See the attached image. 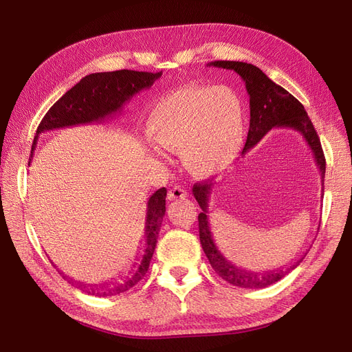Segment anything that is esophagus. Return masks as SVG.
<instances>
[{
    "mask_svg": "<svg viewBox=\"0 0 352 352\" xmlns=\"http://www.w3.org/2000/svg\"><path fill=\"white\" fill-rule=\"evenodd\" d=\"M188 197V192L186 189H184L182 186H175L168 190L167 194V199L168 201H175V199H182V198H186Z\"/></svg>",
    "mask_w": 352,
    "mask_h": 352,
    "instance_id": "1",
    "label": "esophagus"
}]
</instances>
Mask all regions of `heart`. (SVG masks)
<instances>
[{
	"instance_id": "b5f03b06",
	"label": "heart",
	"mask_w": 352,
	"mask_h": 352,
	"mask_svg": "<svg viewBox=\"0 0 352 352\" xmlns=\"http://www.w3.org/2000/svg\"><path fill=\"white\" fill-rule=\"evenodd\" d=\"M146 135L160 148L180 151L190 172L212 176L235 162L245 136L242 100L228 87L168 92L148 114Z\"/></svg>"
}]
</instances>
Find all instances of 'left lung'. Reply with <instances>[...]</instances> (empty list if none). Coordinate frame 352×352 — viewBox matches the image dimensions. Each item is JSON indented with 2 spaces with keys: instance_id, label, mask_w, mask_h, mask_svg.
<instances>
[{
  "instance_id": "8db88e82",
  "label": "left lung",
  "mask_w": 352,
  "mask_h": 352,
  "mask_svg": "<svg viewBox=\"0 0 352 352\" xmlns=\"http://www.w3.org/2000/svg\"><path fill=\"white\" fill-rule=\"evenodd\" d=\"M207 66L236 72L245 82V88H247V92L250 95L251 119L247 142H245L242 154H247L273 127H287V129L296 131L304 138L307 145L310 146L316 166L322 176L323 186L326 160L320 140H318L310 117H308L307 111L304 110V105L294 95H291L286 89L279 87V85H276L270 78L265 76V73H263V70H260L257 66L248 65V63L243 61H211ZM212 188H214V184L206 180V182L194 185L192 194L202 210L198 216L199 242L211 267L216 270L221 279H225L233 286L248 287V289H261V287H267L276 282H279L286 274H289L300 265L307 252L301 258L295 260L292 264L267 272L243 270L241 267H236L235 264H232L228 258H225V255L219 251L214 239H212L208 221V206Z\"/></svg>"
}]
</instances>
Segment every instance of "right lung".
Wrapping results in <instances>:
<instances>
[{
	"label": "right lung",
	"mask_w": 352,
	"mask_h": 352,
	"mask_svg": "<svg viewBox=\"0 0 352 352\" xmlns=\"http://www.w3.org/2000/svg\"><path fill=\"white\" fill-rule=\"evenodd\" d=\"M163 72H135V70H117L92 73L85 76L79 83L67 91L63 97L52 105L44 119L39 123L36 136L32 145L30 162L34 157V150L38 142V136L47 131L60 129V127L87 124L101 122L105 117L123 110L126 102H129L135 94L142 89L150 88L151 85L162 78ZM29 162V164H30ZM166 195L167 189L160 188L148 198L146 202V217H145V252L138 267L126 276H122L120 282H105L100 285H88L76 282L67 278L60 272L63 278L67 279L72 285L78 286L95 296H111L129 291L140 282L150 267V261L157 245L160 228H162L163 217L166 214Z\"/></svg>",
	"instance_id": "right-lung-1"
}]
</instances>
